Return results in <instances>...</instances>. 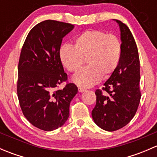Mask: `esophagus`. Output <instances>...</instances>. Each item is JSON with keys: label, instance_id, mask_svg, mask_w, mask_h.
<instances>
[{"label": "esophagus", "instance_id": "1", "mask_svg": "<svg viewBox=\"0 0 157 157\" xmlns=\"http://www.w3.org/2000/svg\"><path fill=\"white\" fill-rule=\"evenodd\" d=\"M78 91L80 92V93H83V92L86 91V89L82 88V87H79V88H78Z\"/></svg>", "mask_w": 157, "mask_h": 157}]
</instances>
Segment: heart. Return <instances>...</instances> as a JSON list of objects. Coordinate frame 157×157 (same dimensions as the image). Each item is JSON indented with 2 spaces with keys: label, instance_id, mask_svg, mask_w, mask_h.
Wrapping results in <instances>:
<instances>
[{
  "label": "heart",
  "instance_id": "b5f03b06",
  "mask_svg": "<svg viewBox=\"0 0 157 157\" xmlns=\"http://www.w3.org/2000/svg\"><path fill=\"white\" fill-rule=\"evenodd\" d=\"M121 45L114 35L99 30H88L76 39L74 46L64 44L60 49V59L70 72H77L86 60L88 67L73 77L81 87H90L108 77L117 68L121 56Z\"/></svg>",
  "mask_w": 157,
  "mask_h": 157
}]
</instances>
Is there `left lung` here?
Segmentation results:
<instances>
[{
	"label": "left lung",
	"mask_w": 157,
	"mask_h": 157,
	"mask_svg": "<svg viewBox=\"0 0 157 157\" xmlns=\"http://www.w3.org/2000/svg\"><path fill=\"white\" fill-rule=\"evenodd\" d=\"M121 50L119 63L102 91L96 90V106L92 111L94 122L102 129L114 131L124 127L134 118L140 103V60L135 40L129 28L120 20Z\"/></svg>",
	"instance_id": "left-lung-1"
}]
</instances>
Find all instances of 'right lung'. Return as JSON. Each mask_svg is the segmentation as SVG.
<instances>
[{"label":"right lung","instance_id":"1","mask_svg":"<svg viewBox=\"0 0 157 157\" xmlns=\"http://www.w3.org/2000/svg\"><path fill=\"white\" fill-rule=\"evenodd\" d=\"M74 25L48 20L38 23L29 33L18 64L17 96L26 119L35 127L51 131L61 127L69 117L70 103L77 93L67 80L60 59L62 39Z\"/></svg>","mask_w":157,"mask_h":157}]
</instances>
